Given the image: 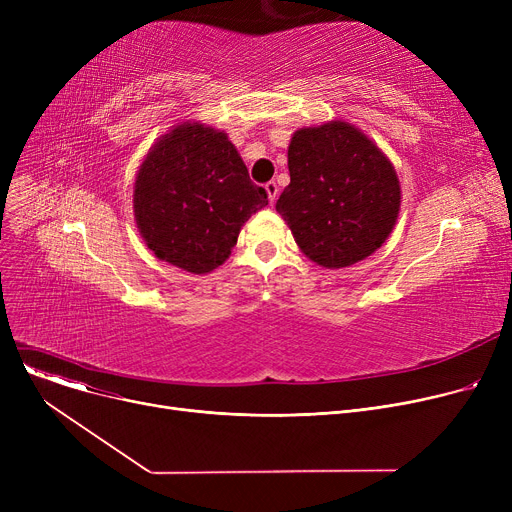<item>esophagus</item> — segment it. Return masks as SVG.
<instances>
[{
	"label": "esophagus",
	"instance_id": "obj_1",
	"mask_svg": "<svg viewBox=\"0 0 512 512\" xmlns=\"http://www.w3.org/2000/svg\"><path fill=\"white\" fill-rule=\"evenodd\" d=\"M265 193H267V199H270V203L274 205V201L278 199V193H280V188H278V184L274 182V180H270L265 184Z\"/></svg>",
	"mask_w": 512,
	"mask_h": 512
}]
</instances>
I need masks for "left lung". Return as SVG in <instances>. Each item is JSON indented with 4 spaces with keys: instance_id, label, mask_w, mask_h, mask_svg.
I'll use <instances>...</instances> for the list:
<instances>
[{
    "instance_id": "8db88e82",
    "label": "left lung",
    "mask_w": 512,
    "mask_h": 512,
    "mask_svg": "<svg viewBox=\"0 0 512 512\" xmlns=\"http://www.w3.org/2000/svg\"><path fill=\"white\" fill-rule=\"evenodd\" d=\"M288 172L276 211L311 261L338 270L384 245L398 218L400 182L367 134L342 120L301 128L290 139Z\"/></svg>"
}]
</instances>
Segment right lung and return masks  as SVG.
I'll return each instance as SVG.
<instances>
[{
  "label": "right lung",
  "instance_id": "add662e5",
  "mask_svg": "<svg viewBox=\"0 0 512 512\" xmlns=\"http://www.w3.org/2000/svg\"><path fill=\"white\" fill-rule=\"evenodd\" d=\"M132 205L157 259L209 274L230 257L240 228L267 205V193L251 182L224 130L182 122L149 149Z\"/></svg>",
  "mask_w": 512,
  "mask_h": 512
}]
</instances>
